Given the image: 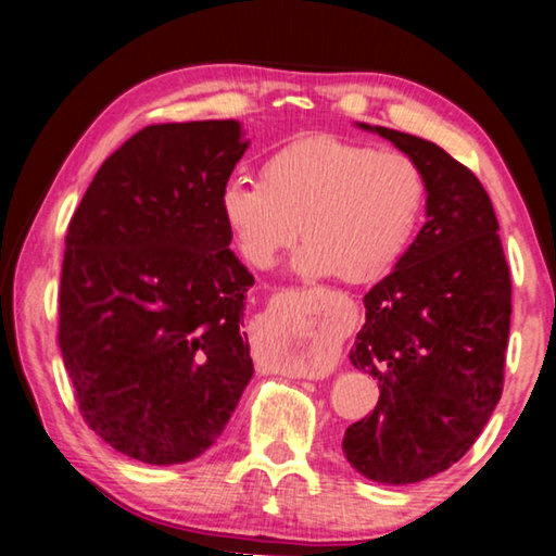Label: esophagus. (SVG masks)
<instances>
[{
  "label": "esophagus",
  "mask_w": 556,
  "mask_h": 556,
  "mask_svg": "<svg viewBox=\"0 0 556 556\" xmlns=\"http://www.w3.org/2000/svg\"><path fill=\"white\" fill-rule=\"evenodd\" d=\"M304 304V296L299 292H281L275 299V309L279 312V319H281V329H285V337L292 343V349L302 351L309 349V341L314 339V331H316V316H312L306 312ZM319 371V366L309 364L306 368H302V374H314Z\"/></svg>",
  "instance_id": "obj_1"
}]
</instances>
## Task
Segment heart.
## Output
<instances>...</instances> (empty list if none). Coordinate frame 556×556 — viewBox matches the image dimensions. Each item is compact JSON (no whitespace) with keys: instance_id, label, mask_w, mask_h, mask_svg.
I'll use <instances>...</instances> for the list:
<instances>
[{"instance_id":"obj_1","label":"heart","mask_w":556,"mask_h":556,"mask_svg":"<svg viewBox=\"0 0 556 556\" xmlns=\"http://www.w3.org/2000/svg\"><path fill=\"white\" fill-rule=\"evenodd\" d=\"M422 205L426 180L408 155L339 136L294 140L264 161L262 182L230 178L219 188V215L252 267H271L302 232L296 269L349 285L401 262ZM287 361L309 358L294 351Z\"/></svg>"}]
</instances>
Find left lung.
Returning a JSON list of instances; mask_svg holds the SVG:
<instances>
[{"label":"left lung","instance_id":"8db88e82","mask_svg":"<svg viewBox=\"0 0 556 556\" xmlns=\"http://www.w3.org/2000/svg\"><path fill=\"white\" fill-rule=\"evenodd\" d=\"M403 151L426 180V225L364 296L351 364L378 381V403L343 433L364 478L410 484L470 451L502 395L513 285L490 195L443 148L358 123Z\"/></svg>","mask_w":556,"mask_h":556}]
</instances>
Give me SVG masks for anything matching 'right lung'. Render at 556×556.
Returning <instances> with one entry per match:
<instances>
[{"instance_id":"1","label":"right lung","mask_w":556,"mask_h":556,"mask_svg":"<svg viewBox=\"0 0 556 556\" xmlns=\"http://www.w3.org/2000/svg\"><path fill=\"white\" fill-rule=\"evenodd\" d=\"M247 148L240 121L148 126L99 167L68 225L61 356L88 428L140 463L205 453L254 374V277L219 215Z\"/></svg>"}]
</instances>
